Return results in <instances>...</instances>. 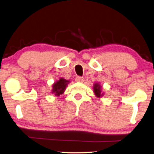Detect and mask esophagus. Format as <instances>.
Masks as SVG:
<instances>
[{
	"mask_svg": "<svg viewBox=\"0 0 154 154\" xmlns=\"http://www.w3.org/2000/svg\"><path fill=\"white\" fill-rule=\"evenodd\" d=\"M75 81H77V82H84V79L83 77H81V76H77L76 78H75Z\"/></svg>",
	"mask_w": 154,
	"mask_h": 154,
	"instance_id": "34e87169",
	"label": "esophagus"
}]
</instances>
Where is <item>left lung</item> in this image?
I'll return each instance as SVG.
<instances>
[{
    "label": "left lung",
    "instance_id": "obj_1",
    "mask_svg": "<svg viewBox=\"0 0 154 154\" xmlns=\"http://www.w3.org/2000/svg\"><path fill=\"white\" fill-rule=\"evenodd\" d=\"M93 89L94 93V94L97 97L100 98V97H102L103 94H104L102 93V91H101V86L98 84V83H96V84H94Z\"/></svg>",
    "mask_w": 154,
    "mask_h": 154
}]
</instances>
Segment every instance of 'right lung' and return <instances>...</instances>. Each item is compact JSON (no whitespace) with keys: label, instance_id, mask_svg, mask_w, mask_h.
<instances>
[{"label":"right lung","instance_id":"right-lung-1","mask_svg":"<svg viewBox=\"0 0 154 154\" xmlns=\"http://www.w3.org/2000/svg\"><path fill=\"white\" fill-rule=\"evenodd\" d=\"M68 83H70L69 81L66 80L63 78H60L58 81H56L52 85V93L55 94V95L57 96V97H59L60 94H63Z\"/></svg>","mask_w":154,"mask_h":154}]
</instances>
